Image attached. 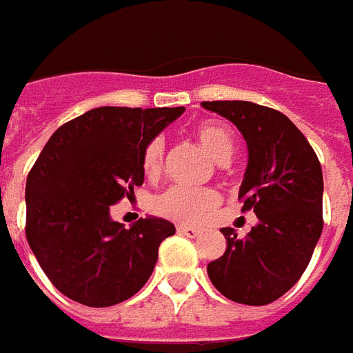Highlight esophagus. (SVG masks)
I'll return each instance as SVG.
<instances>
[{
	"label": "esophagus",
	"instance_id": "esophagus-1",
	"mask_svg": "<svg viewBox=\"0 0 353 353\" xmlns=\"http://www.w3.org/2000/svg\"><path fill=\"white\" fill-rule=\"evenodd\" d=\"M177 232L183 236H188V238H196L199 234V229L196 227H188V225H177Z\"/></svg>",
	"mask_w": 353,
	"mask_h": 353
}]
</instances>
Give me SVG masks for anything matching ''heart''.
I'll use <instances>...</instances> for the list:
<instances>
[{"label":"heart","mask_w":353,"mask_h":353,"mask_svg":"<svg viewBox=\"0 0 353 353\" xmlns=\"http://www.w3.org/2000/svg\"><path fill=\"white\" fill-rule=\"evenodd\" d=\"M196 139L216 163H225L234 154L232 133L221 124L205 122L196 128ZM163 155H165V143L161 137L152 139L144 146L143 170L146 176L155 177L159 174L161 166H163ZM216 203H218V196L212 190L172 187L154 199L152 209L159 216H165L170 220L194 223Z\"/></svg>","instance_id":"b5f03b06"}]
</instances>
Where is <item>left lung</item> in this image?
Segmentation results:
<instances>
[{
    "label": "left lung",
    "instance_id": "left-lung-1",
    "mask_svg": "<svg viewBox=\"0 0 353 353\" xmlns=\"http://www.w3.org/2000/svg\"><path fill=\"white\" fill-rule=\"evenodd\" d=\"M201 106L231 121L247 144V166L238 199L258 223L238 238L220 229L227 249L207 265L221 295L263 306L290 291L306 271L323 232V170L317 155L284 113L247 101Z\"/></svg>",
    "mask_w": 353,
    "mask_h": 353
}]
</instances>
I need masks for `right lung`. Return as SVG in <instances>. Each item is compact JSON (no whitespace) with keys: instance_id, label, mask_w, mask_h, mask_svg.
I'll return each mask as SVG.
<instances>
[{"instance_id":"right-lung-1","label":"right lung","mask_w":353,"mask_h":353,"mask_svg":"<svg viewBox=\"0 0 353 353\" xmlns=\"http://www.w3.org/2000/svg\"><path fill=\"white\" fill-rule=\"evenodd\" d=\"M183 112L95 108L58 128L41 150L25 187V232L43 273L71 301L108 307L148 282L176 227L146 216L126 229L110 207L143 185L144 146Z\"/></svg>"}]
</instances>
